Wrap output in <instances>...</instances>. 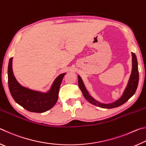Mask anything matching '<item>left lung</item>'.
Instances as JSON below:
<instances>
[{"mask_svg": "<svg viewBox=\"0 0 146 146\" xmlns=\"http://www.w3.org/2000/svg\"><path fill=\"white\" fill-rule=\"evenodd\" d=\"M132 55V70L131 73L129 76V80H128L127 84L125 87L124 91L122 93V96L120 98H118L115 102L109 103V104H104L102 103L95 100L92 96L89 93L88 91L86 89L84 84L83 82L82 78L80 77V75H78V86L80 88V90L82 91L84 97L89 102H90L92 104L95 105L98 107L102 108H106V109H111L117 108L122 105L123 104L126 102L129 98L134 95L136 90H137L138 80H139V74H138V62L137 56L134 53H131Z\"/></svg>", "mask_w": 146, "mask_h": 146, "instance_id": "left-lung-1", "label": "left lung"}]
</instances>
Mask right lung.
I'll return each instance as SVG.
<instances>
[{"label":"right lung","instance_id":"obj_1","mask_svg":"<svg viewBox=\"0 0 146 146\" xmlns=\"http://www.w3.org/2000/svg\"><path fill=\"white\" fill-rule=\"evenodd\" d=\"M12 62L13 58H11L8 69V86L15 101L30 112L44 113L52 108L58 100L59 89L66 73L59 75L53 81L49 91L44 93L30 90L20 84L13 75Z\"/></svg>","mask_w":146,"mask_h":146}]
</instances>
